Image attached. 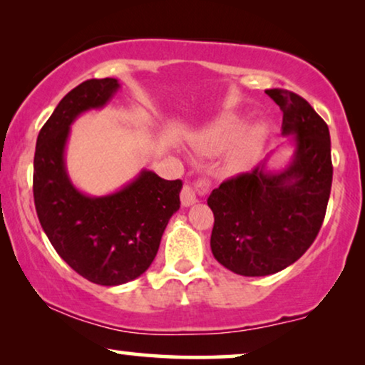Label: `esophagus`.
<instances>
[{"instance_id":"esophagus-1","label":"esophagus","mask_w":365,"mask_h":365,"mask_svg":"<svg viewBox=\"0 0 365 365\" xmlns=\"http://www.w3.org/2000/svg\"><path fill=\"white\" fill-rule=\"evenodd\" d=\"M209 191V181L206 179H201L196 184H186L181 191V202L182 206H192V204L197 202V196H202Z\"/></svg>"}]
</instances>
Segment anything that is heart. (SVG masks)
Returning a JSON list of instances; mask_svg holds the SVG:
<instances>
[{"label":"heart","mask_w":365,"mask_h":365,"mask_svg":"<svg viewBox=\"0 0 365 365\" xmlns=\"http://www.w3.org/2000/svg\"><path fill=\"white\" fill-rule=\"evenodd\" d=\"M246 128V118L232 113L222 114L199 134L194 148L202 154H219L232 148L229 163L234 168H246L257 156L262 144L261 128Z\"/></svg>","instance_id":"heart-1"}]
</instances>
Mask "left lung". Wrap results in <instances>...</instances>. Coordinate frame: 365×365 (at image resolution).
I'll list each match as a JSON object with an SVG mask.
<instances>
[{
    "label": "left lung",
    "instance_id": "8db88e82",
    "mask_svg": "<svg viewBox=\"0 0 365 365\" xmlns=\"http://www.w3.org/2000/svg\"><path fill=\"white\" fill-rule=\"evenodd\" d=\"M282 111V134L294 154L282 171L267 159L224 181L207 197L214 227L211 251L239 276L257 277L291 266L311 247L331 196V136L324 119L299 94L267 89Z\"/></svg>",
    "mask_w": 365,
    "mask_h": 365
}]
</instances>
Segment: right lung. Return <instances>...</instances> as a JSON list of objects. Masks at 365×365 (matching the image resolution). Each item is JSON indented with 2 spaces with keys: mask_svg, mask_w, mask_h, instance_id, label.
Instances as JSON below:
<instances>
[{
  "mask_svg": "<svg viewBox=\"0 0 365 365\" xmlns=\"http://www.w3.org/2000/svg\"><path fill=\"white\" fill-rule=\"evenodd\" d=\"M118 89L114 78L71 89L44 123L34 153L33 194L43 231L69 267L99 286H119L146 272L181 206V179L166 181L148 169L106 196H88L69 179V128L79 114L106 106Z\"/></svg>",
  "mask_w": 365,
  "mask_h": 365,
  "instance_id": "1",
  "label": "right lung"
}]
</instances>
